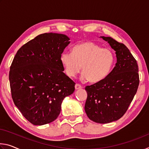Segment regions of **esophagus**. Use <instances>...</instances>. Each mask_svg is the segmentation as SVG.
Listing matches in <instances>:
<instances>
[{
  "label": "esophagus",
  "instance_id": "1",
  "mask_svg": "<svg viewBox=\"0 0 149 149\" xmlns=\"http://www.w3.org/2000/svg\"><path fill=\"white\" fill-rule=\"evenodd\" d=\"M82 88V87L81 86V85H79V84H75V90H78V89H81Z\"/></svg>",
  "mask_w": 149,
  "mask_h": 149
}]
</instances>
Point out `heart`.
Returning a JSON list of instances; mask_svg holds the SVG:
<instances>
[{
    "instance_id": "obj_1",
    "label": "heart",
    "mask_w": 149,
    "mask_h": 149,
    "mask_svg": "<svg viewBox=\"0 0 149 149\" xmlns=\"http://www.w3.org/2000/svg\"><path fill=\"white\" fill-rule=\"evenodd\" d=\"M60 62L69 77H75L82 66L81 79L98 83L110 73L114 64L115 55L109 49H104L95 42L87 41L75 45L72 52H63Z\"/></svg>"
}]
</instances>
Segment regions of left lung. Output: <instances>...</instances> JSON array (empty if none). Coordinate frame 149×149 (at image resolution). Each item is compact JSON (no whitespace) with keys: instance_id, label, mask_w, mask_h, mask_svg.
Instances as JSON below:
<instances>
[{"instance_id":"left-lung-1","label":"left lung","mask_w":149,"mask_h":149,"mask_svg":"<svg viewBox=\"0 0 149 149\" xmlns=\"http://www.w3.org/2000/svg\"><path fill=\"white\" fill-rule=\"evenodd\" d=\"M100 38L115 50L117 62L104 79L85 87V110L91 120L108 123L119 120L127 111L137 93L139 77L137 61L125 45L110 37Z\"/></svg>"}]
</instances>
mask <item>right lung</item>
Instances as JSON below:
<instances>
[{"label": "right lung", "mask_w": 149, "mask_h": 149, "mask_svg": "<svg viewBox=\"0 0 149 149\" xmlns=\"http://www.w3.org/2000/svg\"><path fill=\"white\" fill-rule=\"evenodd\" d=\"M64 34L46 33L17 50L10 68L14 104L35 125L53 122L62 102L75 90V83L64 73L60 56L70 43Z\"/></svg>", "instance_id": "right-lung-1"}]
</instances>
